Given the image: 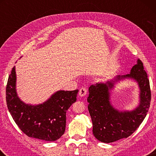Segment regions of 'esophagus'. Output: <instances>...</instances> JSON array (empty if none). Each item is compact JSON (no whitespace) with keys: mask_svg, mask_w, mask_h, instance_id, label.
I'll use <instances>...</instances> for the list:
<instances>
[{"mask_svg":"<svg viewBox=\"0 0 156 156\" xmlns=\"http://www.w3.org/2000/svg\"><path fill=\"white\" fill-rule=\"evenodd\" d=\"M87 89L85 87H82L80 88V91H79V96H80V97H83L86 95L87 94Z\"/></svg>","mask_w":156,"mask_h":156,"instance_id":"esophagus-1","label":"esophagus"}]
</instances>
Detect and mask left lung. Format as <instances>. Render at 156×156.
Returning <instances> with one entry per match:
<instances>
[{
  "mask_svg": "<svg viewBox=\"0 0 156 156\" xmlns=\"http://www.w3.org/2000/svg\"><path fill=\"white\" fill-rule=\"evenodd\" d=\"M125 78L135 80L140 88V104L133 111L120 112L110 102V91L118 81ZM149 80L143 63L138 59L129 74L117 76L105 83L92 84L89 88L88 110L93 123V133L99 141L110 143L126 138L139 127L146 117L151 102Z\"/></svg>",
  "mask_w": 156,
  "mask_h": 156,
  "instance_id": "1",
  "label": "left lung"
}]
</instances>
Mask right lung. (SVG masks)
<instances>
[{
    "label": "right lung",
    "instance_id": "add662e5",
    "mask_svg": "<svg viewBox=\"0 0 156 156\" xmlns=\"http://www.w3.org/2000/svg\"><path fill=\"white\" fill-rule=\"evenodd\" d=\"M15 67L12 68L6 87L8 110L18 127L28 137L45 141L59 139L65 131L66 112L76 101L78 89L58 91L38 105L25 104L16 90Z\"/></svg>",
    "mask_w": 156,
    "mask_h": 156
}]
</instances>
